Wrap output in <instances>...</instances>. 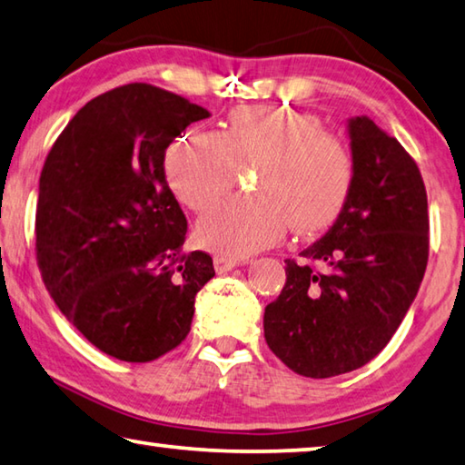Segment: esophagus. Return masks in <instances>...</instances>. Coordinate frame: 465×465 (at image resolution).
Returning <instances> with one entry per match:
<instances>
[{"label": "esophagus", "mask_w": 465, "mask_h": 465, "mask_svg": "<svg viewBox=\"0 0 465 465\" xmlns=\"http://www.w3.org/2000/svg\"><path fill=\"white\" fill-rule=\"evenodd\" d=\"M239 263H241L239 259H234V257H231V255H216V257H214V267H216L218 273L231 272L232 267H237Z\"/></svg>", "instance_id": "1"}]
</instances>
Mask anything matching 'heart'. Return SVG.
<instances>
[{
	"mask_svg": "<svg viewBox=\"0 0 465 465\" xmlns=\"http://www.w3.org/2000/svg\"><path fill=\"white\" fill-rule=\"evenodd\" d=\"M255 163L251 190L202 216L198 239L220 253L247 257L278 242L286 228L324 231L343 212L353 187V159L337 134L311 114L241 105L220 133L195 128L163 157L167 183L192 210H206L231 190L237 165Z\"/></svg>",
	"mask_w": 465,
	"mask_h": 465,
	"instance_id": "heart-1",
	"label": "heart"
}]
</instances>
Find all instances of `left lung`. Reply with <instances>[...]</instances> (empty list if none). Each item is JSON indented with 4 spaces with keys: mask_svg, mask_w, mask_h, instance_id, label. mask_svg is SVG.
<instances>
[{
    "mask_svg": "<svg viewBox=\"0 0 465 465\" xmlns=\"http://www.w3.org/2000/svg\"><path fill=\"white\" fill-rule=\"evenodd\" d=\"M353 187L335 224L286 259L265 341L292 371L332 378L371 361L417 298L429 259L427 192L417 163L368 116L347 122Z\"/></svg>",
    "mask_w": 465,
    "mask_h": 465,
    "instance_id": "8db88e82",
    "label": "left lung"
}]
</instances>
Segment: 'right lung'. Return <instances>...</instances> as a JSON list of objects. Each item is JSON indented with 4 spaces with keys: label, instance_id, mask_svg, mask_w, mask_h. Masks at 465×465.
<instances>
[{
    "label": "right lung",
    "instance_id": "obj_1",
    "mask_svg": "<svg viewBox=\"0 0 465 465\" xmlns=\"http://www.w3.org/2000/svg\"><path fill=\"white\" fill-rule=\"evenodd\" d=\"M210 112L149 84L94 97L56 138L36 206V259L67 321L100 351L144 363L187 337L212 257L185 253L163 157Z\"/></svg>",
    "mask_w": 465,
    "mask_h": 465
}]
</instances>
